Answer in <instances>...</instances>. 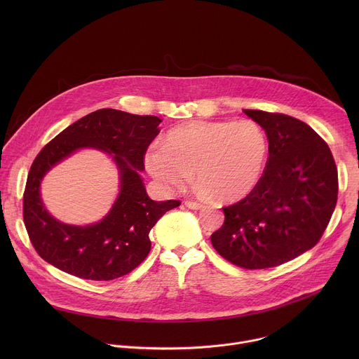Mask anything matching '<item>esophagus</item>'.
Wrapping results in <instances>:
<instances>
[{
    "mask_svg": "<svg viewBox=\"0 0 359 359\" xmlns=\"http://www.w3.org/2000/svg\"><path fill=\"white\" fill-rule=\"evenodd\" d=\"M184 206L189 208V209H193V210H198L203 208V204L197 203V201H191V200H186L184 201Z\"/></svg>",
    "mask_w": 359,
    "mask_h": 359,
    "instance_id": "obj_1",
    "label": "esophagus"
}]
</instances>
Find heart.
I'll return each instance as SVG.
<instances>
[{"instance_id": "obj_1", "label": "heart", "mask_w": 359, "mask_h": 359, "mask_svg": "<svg viewBox=\"0 0 359 359\" xmlns=\"http://www.w3.org/2000/svg\"><path fill=\"white\" fill-rule=\"evenodd\" d=\"M267 151L266 133L252 121H196L170 129L163 144L149 149L144 165L168 191L184 187L194 170L198 194L234 203L259 184Z\"/></svg>"}]
</instances>
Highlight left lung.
I'll return each instance as SVG.
<instances>
[{"instance_id":"8db88e82","label":"left lung","mask_w":359,"mask_h":359,"mask_svg":"<svg viewBox=\"0 0 359 359\" xmlns=\"http://www.w3.org/2000/svg\"><path fill=\"white\" fill-rule=\"evenodd\" d=\"M269 140V159L255 189L223 208L212 244L227 262L248 270L284 264L313 248L325 231L338 196L328 144L306 123L283 114L244 109Z\"/></svg>"}]
</instances>
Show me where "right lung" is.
<instances>
[{"label": "right lung", "mask_w": 359, "mask_h": 359, "mask_svg": "<svg viewBox=\"0 0 359 359\" xmlns=\"http://www.w3.org/2000/svg\"><path fill=\"white\" fill-rule=\"evenodd\" d=\"M158 116L118 109L95 111L62 130L35 158L24 193V223L41 257L54 267L85 280L109 281L136 269L150 251L149 231L179 200L155 201L140 172L147 146L158 136ZM81 148L108 152L118 168L120 194L97 224L74 226L44 209L40 182L54 165Z\"/></svg>", "instance_id": "add662e5"}]
</instances>
